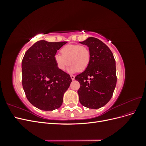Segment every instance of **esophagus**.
I'll use <instances>...</instances> for the list:
<instances>
[{"instance_id":"34e87169","label":"esophagus","mask_w":146,"mask_h":146,"mask_svg":"<svg viewBox=\"0 0 146 146\" xmlns=\"http://www.w3.org/2000/svg\"><path fill=\"white\" fill-rule=\"evenodd\" d=\"M70 77H71V79L72 80H74L75 79V76H74V75H70Z\"/></svg>"}]
</instances>
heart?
I'll list each match as a JSON object with an SVG mask.
<instances>
[{
  "label": "heart",
  "mask_w": 146,
  "mask_h": 146,
  "mask_svg": "<svg viewBox=\"0 0 146 146\" xmlns=\"http://www.w3.org/2000/svg\"><path fill=\"white\" fill-rule=\"evenodd\" d=\"M61 54L55 55V62L60 70H64L69 64V71L74 72L85 70L91 60V52L84 45L69 44L64 46L60 50Z\"/></svg>",
  "instance_id": "obj_1"
}]
</instances>
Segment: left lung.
Returning <instances> with one entry per match:
<instances>
[{
    "mask_svg": "<svg viewBox=\"0 0 146 146\" xmlns=\"http://www.w3.org/2000/svg\"><path fill=\"white\" fill-rule=\"evenodd\" d=\"M80 42L89 47L91 60L88 68L75 77L80 85L79 101L88 108H100L111 99L116 87V61L111 50L99 39L90 37Z\"/></svg>",
    "mask_w": 146,
    "mask_h": 146,
    "instance_id": "left-lung-1",
    "label": "left lung"
}]
</instances>
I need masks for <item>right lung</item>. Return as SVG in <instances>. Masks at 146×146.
Instances as JSON below:
<instances>
[{
  "label": "right lung",
  "mask_w": 146,
  "mask_h": 146,
  "mask_svg": "<svg viewBox=\"0 0 146 146\" xmlns=\"http://www.w3.org/2000/svg\"><path fill=\"white\" fill-rule=\"evenodd\" d=\"M67 42L38 41L25 52L22 61V84L28 100L44 111L59 108L72 82L69 74L55 62L57 50Z\"/></svg>",
  "instance_id": "right-lung-1"
}]
</instances>
